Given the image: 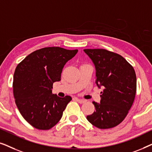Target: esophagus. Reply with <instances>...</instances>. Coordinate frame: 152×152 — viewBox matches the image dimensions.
Masks as SVG:
<instances>
[{
	"instance_id": "1",
	"label": "esophagus",
	"mask_w": 152,
	"mask_h": 152,
	"mask_svg": "<svg viewBox=\"0 0 152 152\" xmlns=\"http://www.w3.org/2000/svg\"><path fill=\"white\" fill-rule=\"evenodd\" d=\"M77 102L79 103H80V104H83V103H84V102H86V100H85V99H78V98H77Z\"/></svg>"
}]
</instances>
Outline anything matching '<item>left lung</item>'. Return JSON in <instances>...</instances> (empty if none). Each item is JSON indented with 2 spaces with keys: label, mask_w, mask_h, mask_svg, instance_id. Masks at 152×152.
Returning <instances> with one entry per match:
<instances>
[{
  "label": "left lung",
  "mask_w": 152,
  "mask_h": 152,
  "mask_svg": "<svg viewBox=\"0 0 152 152\" xmlns=\"http://www.w3.org/2000/svg\"><path fill=\"white\" fill-rule=\"evenodd\" d=\"M95 68L97 86L103 87L100 103L93 102L95 111L88 122L102 129L123 121L134 103L136 75L132 66L121 55L105 49H85Z\"/></svg>",
  "instance_id": "1"
}]
</instances>
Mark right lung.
Segmentation results:
<instances>
[{
  "label": "right lung",
  "instance_id": "right-lung-1",
  "mask_svg": "<svg viewBox=\"0 0 152 152\" xmlns=\"http://www.w3.org/2000/svg\"><path fill=\"white\" fill-rule=\"evenodd\" d=\"M77 50L48 47L27 56L16 66L13 93L18 111L29 124L48 130L59 121L72 98L53 94V83L61 80L64 65Z\"/></svg>",
  "mask_w": 152,
  "mask_h": 152
}]
</instances>
